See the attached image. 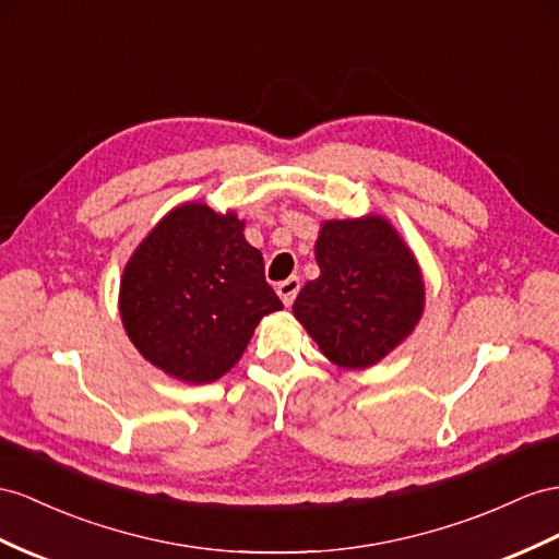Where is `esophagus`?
Listing matches in <instances>:
<instances>
[{
  "instance_id": "1",
  "label": "esophagus",
  "mask_w": 559,
  "mask_h": 559,
  "mask_svg": "<svg viewBox=\"0 0 559 559\" xmlns=\"http://www.w3.org/2000/svg\"><path fill=\"white\" fill-rule=\"evenodd\" d=\"M276 293H278V297L283 299V305H285V307H290V305L295 302V297H297V293H299V278H297V276H290V278H285L283 283H278V288H276Z\"/></svg>"
}]
</instances>
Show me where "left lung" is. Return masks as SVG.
<instances>
[{"label": "left lung", "instance_id": "obj_1", "mask_svg": "<svg viewBox=\"0 0 559 559\" xmlns=\"http://www.w3.org/2000/svg\"><path fill=\"white\" fill-rule=\"evenodd\" d=\"M321 276L299 290L293 313L342 368H368L413 333L425 285L416 257L382 217L323 222Z\"/></svg>", "mask_w": 559, "mask_h": 559}]
</instances>
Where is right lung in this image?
I'll list each match as a JSON object with an SVG mask.
<instances>
[{
    "instance_id": "obj_1",
    "label": "right lung",
    "mask_w": 559,
    "mask_h": 559,
    "mask_svg": "<svg viewBox=\"0 0 559 559\" xmlns=\"http://www.w3.org/2000/svg\"><path fill=\"white\" fill-rule=\"evenodd\" d=\"M234 212L186 203L155 224L120 281V317L143 359L203 384L246 352L257 323L283 309L264 257Z\"/></svg>"
}]
</instances>
